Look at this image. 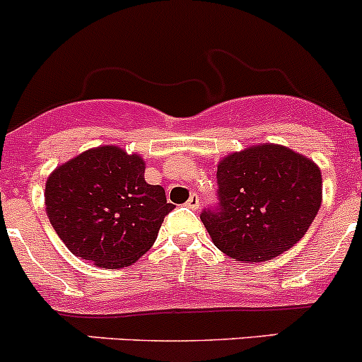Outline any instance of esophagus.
Listing matches in <instances>:
<instances>
[{
  "mask_svg": "<svg viewBox=\"0 0 362 362\" xmlns=\"http://www.w3.org/2000/svg\"><path fill=\"white\" fill-rule=\"evenodd\" d=\"M185 205H187L189 209H192V210H198L199 205H202V202H199V196L198 194H192L191 198L187 199V203H185Z\"/></svg>",
  "mask_w": 362,
  "mask_h": 362,
  "instance_id": "1",
  "label": "esophagus"
}]
</instances>
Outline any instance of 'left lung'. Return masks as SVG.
<instances>
[{
	"label": "left lung",
	"instance_id": "8db88e82",
	"mask_svg": "<svg viewBox=\"0 0 362 362\" xmlns=\"http://www.w3.org/2000/svg\"><path fill=\"white\" fill-rule=\"evenodd\" d=\"M219 206L202 221L214 245L237 262H267L304 237L322 205L320 168L274 143L252 145L217 164Z\"/></svg>",
	"mask_w": 362,
	"mask_h": 362
}]
</instances>
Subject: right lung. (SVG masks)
Instances as JSON below:
<instances>
[{
  "label": "right lung",
  "mask_w": 362,
  "mask_h": 362,
  "mask_svg": "<svg viewBox=\"0 0 362 362\" xmlns=\"http://www.w3.org/2000/svg\"><path fill=\"white\" fill-rule=\"evenodd\" d=\"M45 212L72 255L122 269L156 242L175 209L160 185L145 180V160L120 146L90 148L56 168L45 182Z\"/></svg>",
  "instance_id": "1"
}]
</instances>
